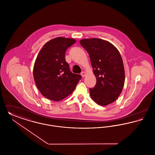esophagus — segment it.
<instances>
[{
    "label": "esophagus",
    "mask_w": 155,
    "mask_h": 155,
    "mask_svg": "<svg viewBox=\"0 0 155 155\" xmlns=\"http://www.w3.org/2000/svg\"><path fill=\"white\" fill-rule=\"evenodd\" d=\"M81 75L82 77H84L86 75V73H85L84 71H82V72L81 73Z\"/></svg>",
    "instance_id": "obj_1"
}]
</instances>
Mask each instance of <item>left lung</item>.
I'll return each instance as SVG.
<instances>
[{"label": "left lung", "instance_id": "left-lung-1", "mask_svg": "<svg viewBox=\"0 0 155 155\" xmlns=\"http://www.w3.org/2000/svg\"><path fill=\"white\" fill-rule=\"evenodd\" d=\"M81 46L88 52L96 84L89 89L92 100L101 106L114 102L121 94L125 81L123 59L110 42L99 38L83 39Z\"/></svg>", "mask_w": 155, "mask_h": 155}]
</instances>
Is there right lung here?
<instances>
[{"label": "right lung", "mask_w": 155, "mask_h": 155, "mask_svg": "<svg viewBox=\"0 0 155 155\" xmlns=\"http://www.w3.org/2000/svg\"><path fill=\"white\" fill-rule=\"evenodd\" d=\"M76 42L73 38L57 37L46 42L35 60L33 75L41 94L58 102L73 93L81 79L70 71L65 60L67 49Z\"/></svg>", "instance_id": "add662e5"}]
</instances>
